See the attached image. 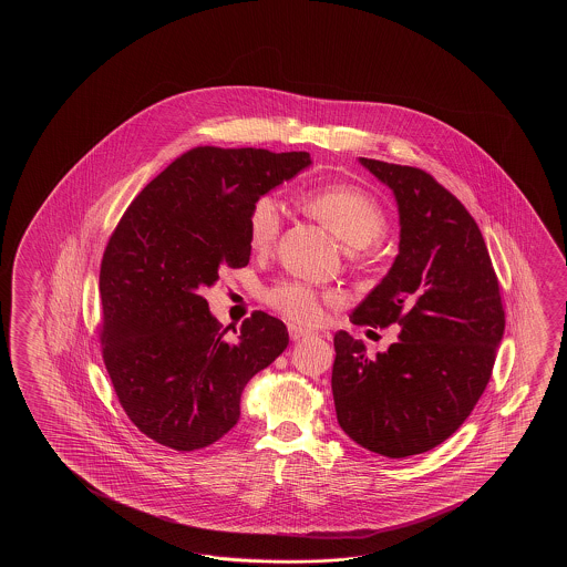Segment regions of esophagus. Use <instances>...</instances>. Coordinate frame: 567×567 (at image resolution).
<instances>
[{"mask_svg":"<svg viewBox=\"0 0 567 567\" xmlns=\"http://www.w3.org/2000/svg\"><path fill=\"white\" fill-rule=\"evenodd\" d=\"M288 332L291 340H301V338L310 337L308 330H303V328H298V326L293 324L288 326Z\"/></svg>","mask_w":567,"mask_h":567,"instance_id":"34e87169","label":"esophagus"}]
</instances>
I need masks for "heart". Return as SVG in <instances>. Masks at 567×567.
<instances>
[{
	"label": "heart",
	"mask_w": 567,
	"mask_h": 567,
	"mask_svg": "<svg viewBox=\"0 0 567 567\" xmlns=\"http://www.w3.org/2000/svg\"><path fill=\"white\" fill-rule=\"evenodd\" d=\"M301 206L320 220L340 241L350 247H367L385 233L386 218L379 200L350 184H328L301 196ZM284 229V208L274 196H261L249 210L247 230L255 254L266 255L278 245ZM334 289L316 288L300 279H281L266 291V301L291 322L318 326L324 322L326 308L340 303Z\"/></svg>",
	"instance_id": "obj_1"
}]
</instances>
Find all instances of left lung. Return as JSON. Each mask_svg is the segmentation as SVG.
I'll return each instance as SVG.
<instances>
[{
  "mask_svg": "<svg viewBox=\"0 0 567 567\" xmlns=\"http://www.w3.org/2000/svg\"><path fill=\"white\" fill-rule=\"evenodd\" d=\"M395 193L399 255L357 306L352 324H399L374 359L361 340L334 334L332 395L340 427L386 458L442 444L478 403L505 332L498 278L481 229L430 172L361 157Z\"/></svg>",
  "mask_w": 567,
  "mask_h": 567,
  "instance_id": "left-lung-1",
  "label": "left lung"
}]
</instances>
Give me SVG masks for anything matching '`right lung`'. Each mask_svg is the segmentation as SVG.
Instances as JSON below:
<instances>
[{"instance_id": "obj_1", "label": "right lung", "mask_w": 567, "mask_h": 567, "mask_svg": "<svg viewBox=\"0 0 567 567\" xmlns=\"http://www.w3.org/2000/svg\"><path fill=\"white\" fill-rule=\"evenodd\" d=\"M310 164L306 152L198 145L133 198L101 274V354L121 408L162 446L194 452L239 422L245 385L288 349L278 318L255 310L237 338L203 291L251 257L249 210Z\"/></svg>"}]
</instances>
